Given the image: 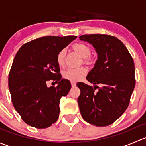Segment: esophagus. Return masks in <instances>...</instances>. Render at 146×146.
<instances>
[{
	"label": "esophagus",
	"instance_id": "34e87169",
	"mask_svg": "<svg viewBox=\"0 0 146 146\" xmlns=\"http://www.w3.org/2000/svg\"><path fill=\"white\" fill-rule=\"evenodd\" d=\"M70 83H71V85H72V87H75L76 85V82H73V81H71L70 82Z\"/></svg>",
	"mask_w": 146,
	"mask_h": 146
}]
</instances>
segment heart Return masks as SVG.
Segmentation results:
<instances>
[{"instance_id": "b5f03b06", "label": "heart", "mask_w": 146, "mask_h": 146, "mask_svg": "<svg viewBox=\"0 0 146 146\" xmlns=\"http://www.w3.org/2000/svg\"><path fill=\"white\" fill-rule=\"evenodd\" d=\"M73 48L83 57L85 63H89L91 61V48L85 43H76L73 45ZM66 50L62 48L58 52L56 55V62L59 66H63L65 64ZM88 73V69L84 66L77 68H68L63 71V77L66 80L70 81H78Z\"/></svg>"}]
</instances>
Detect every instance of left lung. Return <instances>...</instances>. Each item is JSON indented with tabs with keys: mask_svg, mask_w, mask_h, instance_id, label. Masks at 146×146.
<instances>
[{
	"mask_svg": "<svg viewBox=\"0 0 146 146\" xmlns=\"http://www.w3.org/2000/svg\"><path fill=\"white\" fill-rule=\"evenodd\" d=\"M79 39L92 44L98 55L86 78L94 88L82 82L77 84L80 90L78 98L80 114L91 124L109 126L123 114L130 102L136 84L133 58L115 36L92 34ZM99 84L103 87L98 86Z\"/></svg>",
	"mask_w": 146,
	"mask_h": 146,
	"instance_id": "8db88e82",
	"label": "left lung"
}]
</instances>
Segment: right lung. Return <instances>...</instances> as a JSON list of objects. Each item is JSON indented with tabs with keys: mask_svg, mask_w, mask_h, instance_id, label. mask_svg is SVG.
I'll use <instances>...</instances> for the list:
<instances>
[{
	"mask_svg": "<svg viewBox=\"0 0 146 146\" xmlns=\"http://www.w3.org/2000/svg\"><path fill=\"white\" fill-rule=\"evenodd\" d=\"M76 38L43 36L23 44L16 54L8 87L15 109L29 126L45 129L58 120L60 100L67 95L71 84L61 79L56 55ZM51 80L58 85L48 88L46 82Z\"/></svg>",
	"mask_w": 146,
	"mask_h": 146,
	"instance_id": "right-lung-1",
	"label": "right lung"
}]
</instances>
